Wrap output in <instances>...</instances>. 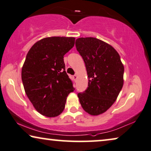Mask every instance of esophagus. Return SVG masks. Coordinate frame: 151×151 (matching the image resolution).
<instances>
[{
    "label": "esophagus",
    "mask_w": 151,
    "mask_h": 151,
    "mask_svg": "<svg viewBox=\"0 0 151 151\" xmlns=\"http://www.w3.org/2000/svg\"><path fill=\"white\" fill-rule=\"evenodd\" d=\"M77 78H78V77H77V74H74V75L73 76V79H74V81H76V80L77 79Z\"/></svg>",
    "instance_id": "34e87169"
}]
</instances>
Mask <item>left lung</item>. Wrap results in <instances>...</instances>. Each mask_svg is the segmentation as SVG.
<instances>
[{"label": "left lung", "mask_w": 151, "mask_h": 151, "mask_svg": "<svg viewBox=\"0 0 151 151\" xmlns=\"http://www.w3.org/2000/svg\"><path fill=\"white\" fill-rule=\"evenodd\" d=\"M75 44L89 79L87 90L78 94L80 104L91 115L103 114L114 103L123 87L124 65L116 50L101 40L81 37Z\"/></svg>", "instance_id": "obj_1"}]
</instances>
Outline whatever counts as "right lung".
Instances as JSON below:
<instances>
[{"mask_svg":"<svg viewBox=\"0 0 151 151\" xmlns=\"http://www.w3.org/2000/svg\"><path fill=\"white\" fill-rule=\"evenodd\" d=\"M75 38L46 37L32 45L21 71L28 99L40 114L55 117L62 113L74 90L65 72L63 56L74 47Z\"/></svg>","mask_w":151,"mask_h":151,"instance_id":"right-lung-1","label":"right lung"}]
</instances>
